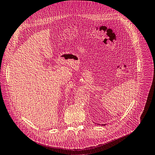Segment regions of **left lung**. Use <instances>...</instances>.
Here are the masks:
<instances>
[{"mask_svg":"<svg viewBox=\"0 0 155 155\" xmlns=\"http://www.w3.org/2000/svg\"><path fill=\"white\" fill-rule=\"evenodd\" d=\"M103 126H105V124H102Z\"/></svg>","mask_w":155,"mask_h":155,"instance_id":"obj_1","label":"left lung"}]
</instances>
